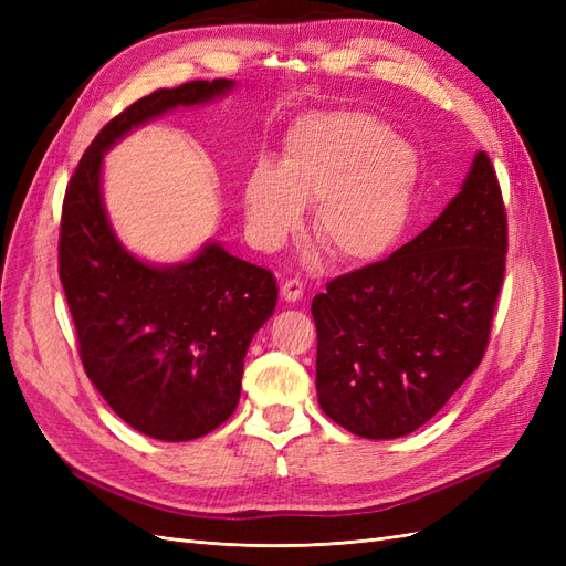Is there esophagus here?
Wrapping results in <instances>:
<instances>
[{
    "instance_id": "1",
    "label": "esophagus",
    "mask_w": 566,
    "mask_h": 566,
    "mask_svg": "<svg viewBox=\"0 0 566 566\" xmlns=\"http://www.w3.org/2000/svg\"><path fill=\"white\" fill-rule=\"evenodd\" d=\"M281 295L285 302H297L302 295H304V285L300 279H287L283 285H281Z\"/></svg>"
}]
</instances>
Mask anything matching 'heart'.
<instances>
[{
    "label": "heart",
    "instance_id": "b5f03b06",
    "mask_svg": "<svg viewBox=\"0 0 566 566\" xmlns=\"http://www.w3.org/2000/svg\"><path fill=\"white\" fill-rule=\"evenodd\" d=\"M418 179L416 150L378 117L314 113L287 134L279 167L260 163L245 179L248 224L262 245H279L314 205L312 231L342 262L385 254L406 227Z\"/></svg>",
    "mask_w": 566,
    "mask_h": 566
}]
</instances>
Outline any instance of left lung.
Wrapping results in <instances>:
<instances>
[{
	"mask_svg": "<svg viewBox=\"0 0 566 566\" xmlns=\"http://www.w3.org/2000/svg\"><path fill=\"white\" fill-rule=\"evenodd\" d=\"M505 254L501 184L476 153L430 227L314 297L323 413L364 439H397L434 418L482 364Z\"/></svg>",
	"mask_w": 566,
	"mask_h": 566,
	"instance_id": "1",
	"label": "left lung"
}]
</instances>
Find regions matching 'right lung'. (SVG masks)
I'll return each instance as SVG.
<instances>
[{
    "label": "right lung",
    "mask_w": 566,
    "mask_h": 566,
    "mask_svg": "<svg viewBox=\"0 0 566 566\" xmlns=\"http://www.w3.org/2000/svg\"><path fill=\"white\" fill-rule=\"evenodd\" d=\"M231 80H193L134 101L96 134L67 181L59 279L84 373L134 430L188 441L229 420L254 333L276 310L273 273L205 245L191 262L150 266L115 238L101 200L104 153L148 119L227 94Z\"/></svg>",
    "instance_id": "1"
}]
</instances>
